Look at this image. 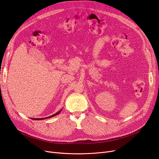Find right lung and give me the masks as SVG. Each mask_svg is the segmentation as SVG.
Listing matches in <instances>:
<instances>
[{"mask_svg":"<svg viewBox=\"0 0 159 159\" xmlns=\"http://www.w3.org/2000/svg\"><path fill=\"white\" fill-rule=\"evenodd\" d=\"M62 111V109H61L60 111H58L57 113H55V114H54V115H51V116H48V117H46V118H42V119H40V118H39V119H34V120H43V119H48V118H51V117H53V116H56V115H57L58 114H60V112L61 111Z\"/></svg>","mask_w":159,"mask_h":159,"instance_id":"obj_1","label":"right lung"}]
</instances>
